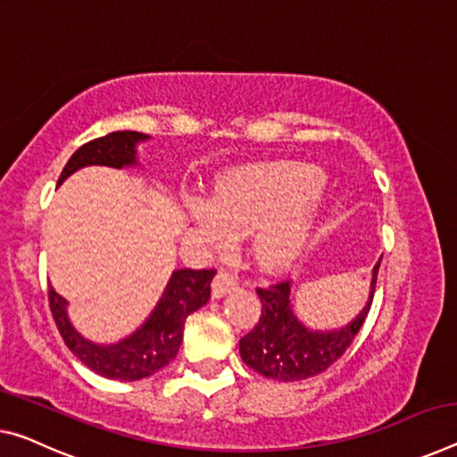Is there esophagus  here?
Returning <instances> with one entry per match:
<instances>
[{"mask_svg": "<svg viewBox=\"0 0 457 457\" xmlns=\"http://www.w3.org/2000/svg\"><path fill=\"white\" fill-rule=\"evenodd\" d=\"M237 287V277L228 270H220L215 274L213 285H212V295L213 299H221L223 295H228Z\"/></svg>", "mask_w": 457, "mask_h": 457, "instance_id": "34e87169", "label": "esophagus"}]
</instances>
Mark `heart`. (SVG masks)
<instances>
[{
  "label": "heart",
  "instance_id": "1",
  "mask_svg": "<svg viewBox=\"0 0 457 457\" xmlns=\"http://www.w3.org/2000/svg\"><path fill=\"white\" fill-rule=\"evenodd\" d=\"M321 175L303 164H256L220 180L209 201L191 203L195 228L223 245L252 232V254L264 270H282L313 229Z\"/></svg>",
  "mask_w": 457,
  "mask_h": 457
}]
</instances>
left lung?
<instances>
[{
    "instance_id": "obj_1",
    "label": "left lung",
    "mask_w": 457,
    "mask_h": 457,
    "mask_svg": "<svg viewBox=\"0 0 457 457\" xmlns=\"http://www.w3.org/2000/svg\"><path fill=\"white\" fill-rule=\"evenodd\" d=\"M378 268L380 262L372 270L366 307L345 328L331 331L307 329L296 320L291 307V282L288 280L274 282L270 287H258L256 293L262 303V315L254 329L240 339L242 360L252 370L280 382L313 378L328 370L344 356L366 321L374 299Z\"/></svg>"
}]
</instances>
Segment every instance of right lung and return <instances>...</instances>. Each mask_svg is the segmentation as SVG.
Listing matches in <instances>:
<instances>
[{
  "label": "right lung",
  "instance_id": "1",
  "mask_svg": "<svg viewBox=\"0 0 457 457\" xmlns=\"http://www.w3.org/2000/svg\"><path fill=\"white\" fill-rule=\"evenodd\" d=\"M144 140H148L146 134L126 129L83 144L64 164L59 185L83 166L104 164L121 169L136 164V144ZM213 277L215 268H203V270L180 268L172 272L161 301L146 323L129 337L112 345L93 344L72 328L67 317V299H62L53 287H48V303L64 344L87 368L105 378L132 382L158 372L177 358L179 347L183 344L187 317L209 301Z\"/></svg>",
  "mask_w": 457,
  "mask_h": 457
}]
</instances>
